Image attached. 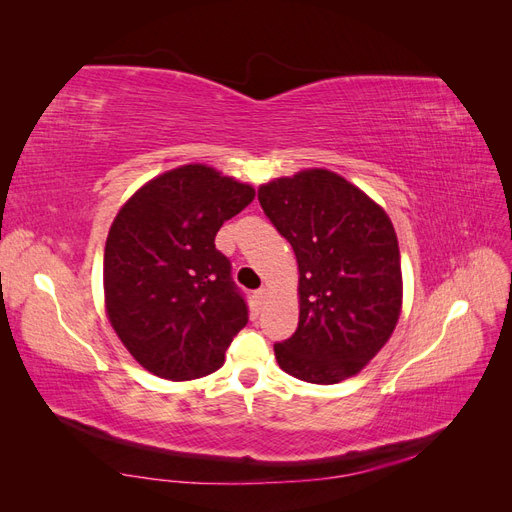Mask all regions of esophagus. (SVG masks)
<instances>
[{
    "instance_id": "34e87169",
    "label": "esophagus",
    "mask_w": 512,
    "mask_h": 512,
    "mask_svg": "<svg viewBox=\"0 0 512 512\" xmlns=\"http://www.w3.org/2000/svg\"><path fill=\"white\" fill-rule=\"evenodd\" d=\"M256 299H258V303H265L269 299V288H260L256 292Z\"/></svg>"
}]
</instances>
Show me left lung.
<instances>
[{"instance_id": "1", "label": "left lung", "mask_w": 512, "mask_h": 512, "mask_svg": "<svg viewBox=\"0 0 512 512\" xmlns=\"http://www.w3.org/2000/svg\"><path fill=\"white\" fill-rule=\"evenodd\" d=\"M258 200L299 265V327L275 344L277 365L312 384L356 376L389 342L404 305L391 218L327 168L262 183Z\"/></svg>"}]
</instances>
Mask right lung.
Segmentation results:
<instances>
[{"mask_svg": "<svg viewBox=\"0 0 512 512\" xmlns=\"http://www.w3.org/2000/svg\"><path fill=\"white\" fill-rule=\"evenodd\" d=\"M254 196L218 168L183 164L149 179L115 215L104 247L106 318L151 374L181 382L224 365L247 307L215 235Z\"/></svg>", "mask_w": 512, "mask_h": 512, "instance_id": "1", "label": "right lung"}]
</instances>
